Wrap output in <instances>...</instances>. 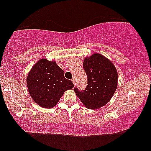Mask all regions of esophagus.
<instances>
[{
  "label": "esophagus",
  "mask_w": 151,
  "mask_h": 151,
  "mask_svg": "<svg viewBox=\"0 0 151 151\" xmlns=\"http://www.w3.org/2000/svg\"><path fill=\"white\" fill-rule=\"evenodd\" d=\"M72 82H73V83L74 84V85H75V84H76V80H75V79H74V78H73V79H72Z\"/></svg>",
  "instance_id": "1"
}]
</instances>
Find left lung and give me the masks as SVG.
<instances>
[{
    "label": "left lung",
    "instance_id": "8db88e82",
    "mask_svg": "<svg viewBox=\"0 0 151 151\" xmlns=\"http://www.w3.org/2000/svg\"><path fill=\"white\" fill-rule=\"evenodd\" d=\"M83 68L87 76V86L83 91L78 88L74 91L87 108H101L109 103L116 90V68L109 59L98 52L86 57Z\"/></svg>",
    "mask_w": 151,
    "mask_h": 151
}]
</instances>
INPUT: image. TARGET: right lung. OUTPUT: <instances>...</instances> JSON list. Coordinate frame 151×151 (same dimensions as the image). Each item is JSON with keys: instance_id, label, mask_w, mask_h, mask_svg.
I'll list each match as a JSON object with an SVG mask.
<instances>
[{"instance_id": "obj_1", "label": "right lung", "mask_w": 151, "mask_h": 151, "mask_svg": "<svg viewBox=\"0 0 151 151\" xmlns=\"http://www.w3.org/2000/svg\"><path fill=\"white\" fill-rule=\"evenodd\" d=\"M64 71L54 60L42 58L31 68L26 83L30 96L35 103L44 108H52L58 104L66 90L74 87L66 79Z\"/></svg>"}]
</instances>
